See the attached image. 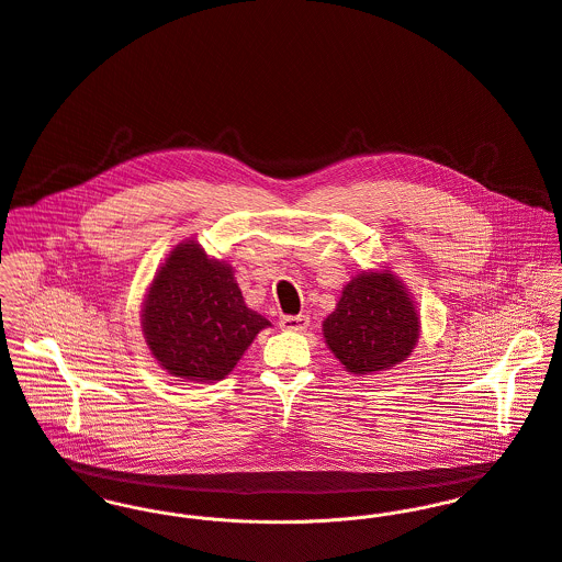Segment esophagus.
Segmentation results:
<instances>
[{"mask_svg":"<svg viewBox=\"0 0 562 562\" xmlns=\"http://www.w3.org/2000/svg\"><path fill=\"white\" fill-rule=\"evenodd\" d=\"M308 326H311L308 315H295V317H282L280 319V328L289 330V333H304Z\"/></svg>","mask_w":562,"mask_h":562,"instance_id":"obj_1","label":"esophagus"}]
</instances>
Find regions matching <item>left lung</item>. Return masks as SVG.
<instances>
[{"label":"left lung","mask_w":562,"mask_h":562,"mask_svg":"<svg viewBox=\"0 0 562 562\" xmlns=\"http://www.w3.org/2000/svg\"><path fill=\"white\" fill-rule=\"evenodd\" d=\"M324 340L353 375L402 364L419 342L422 319L406 284L389 269L360 271L324 319Z\"/></svg>","instance_id":"1"}]
</instances>
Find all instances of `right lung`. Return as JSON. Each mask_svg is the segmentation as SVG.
Masks as SVG:
<instances>
[{
  "mask_svg": "<svg viewBox=\"0 0 562 562\" xmlns=\"http://www.w3.org/2000/svg\"><path fill=\"white\" fill-rule=\"evenodd\" d=\"M269 326L247 308L234 269L191 238L167 254L140 308V330L156 362L202 384L224 380Z\"/></svg>",
  "mask_w": 562,
  "mask_h": 562,
  "instance_id": "1",
  "label": "right lung"
}]
</instances>
